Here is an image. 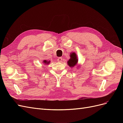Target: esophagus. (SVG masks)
I'll return each mask as SVG.
<instances>
[{
	"label": "esophagus",
	"instance_id": "34e87169",
	"mask_svg": "<svg viewBox=\"0 0 123 123\" xmlns=\"http://www.w3.org/2000/svg\"><path fill=\"white\" fill-rule=\"evenodd\" d=\"M57 62H62V57H59L57 59Z\"/></svg>",
	"mask_w": 123,
	"mask_h": 123
}]
</instances>
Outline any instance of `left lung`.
<instances>
[{
	"mask_svg": "<svg viewBox=\"0 0 123 123\" xmlns=\"http://www.w3.org/2000/svg\"><path fill=\"white\" fill-rule=\"evenodd\" d=\"M70 56V58L67 62V64L70 67L72 68L77 65V63L78 62L77 56L76 53L74 52L71 53Z\"/></svg>",
	"mask_w": 123,
	"mask_h": 123,
	"instance_id": "8db88e82",
	"label": "left lung"
}]
</instances>
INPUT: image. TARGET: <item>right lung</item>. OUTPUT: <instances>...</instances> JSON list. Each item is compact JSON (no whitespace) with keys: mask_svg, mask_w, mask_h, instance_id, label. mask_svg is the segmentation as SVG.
<instances>
[{"mask_svg":"<svg viewBox=\"0 0 123 123\" xmlns=\"http://www.w3.org/2000/svg\"><path fill=\"white\" fill-rule=\"evenodd\" d=\"M43 62V64H44V65H48L50 63V61H46V60H44Z\"/></svg>","mask_w":123,"mask_h":123,"instance_id":"add662e5","label":"right lung"}]
</instances>
